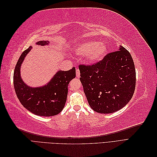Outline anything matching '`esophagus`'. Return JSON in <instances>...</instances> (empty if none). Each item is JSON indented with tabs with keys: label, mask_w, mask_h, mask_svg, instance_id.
Listing matches in <instances>:
<instances>
[{
	"label": "esophagus",
	"mask_w": 157,
	"mask_h": 157,
	"mask_svg": "<svg viewBox=\"0 0 157 157\" xmlns=\"http://www.w3.org/2000/svg\"><path fill=\"white\" fill-rule=\"evenodd\" d=\"M76 75H77V78H79V77H80V71H79V69H77V71H76Z\"/></svg>",
	"instance_id": "esophagus-1"
}]
</instances>
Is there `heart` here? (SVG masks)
Segmentation results:
<instances>
[{"label": "heart", "mask_w": 157, "mask_h": 157, "mask_svg": "<svg viewBox=\"0 0 157 157\" xmlns=\"http://www.w3.org/2000/svg\"><path fill=\"white\" fill-rule=\"evenodd\" d=\"M107 51V45L103 42L94 40L77 44L73 48V52L77 55H85V60L89 64H95L101 61L105 56Z\"/></svg>", "instance_id": "1"}]
</instances>
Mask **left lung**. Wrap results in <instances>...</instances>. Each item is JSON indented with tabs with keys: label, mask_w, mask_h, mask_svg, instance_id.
<instances>
[{
	"label": "left lung",
	"mask_w": 157,
	"mask_h": 157,
	"mask_svg": "<svg viewBox=\"0 0 157 157\" xmlns=\"http://www.w3.org/2000/svg\"><path fill=\"white\" fill-rule=\"evenodd\" d=\"M79 70L84 92L94 111L113 113L132 99L136 87L135 66L123 46L95 65H80Z\"/></svg>",
	"instance_id": "8db88e82"
}]
</instances>
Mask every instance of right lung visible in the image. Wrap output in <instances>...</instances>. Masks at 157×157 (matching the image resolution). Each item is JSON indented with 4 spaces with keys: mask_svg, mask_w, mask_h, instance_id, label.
I'll return each instance as SVG.
<instances>
[{
    "mask_svg": "<svg viewBox=\"0 0 157 157\" xmlns=\"http://www.w3.org/2000/svg\"><path fill=\"white\" fill-rule=\"evenodd\" d=\"M48 40L38 41L36 44L48 45ZM32 49L29 46L19 58L13 73V86L21 105L36 115L52 117L58 115L65 107L68 93V85L76 77L75 67L69 71H58L44 86L31 87L21 77V66L26 56Z\"/></svg>",
    "mask_w": 157,
    "mask_h": 157,
    "instance_id": "add662e5",
    "label": "right lung"
}]
</instances>
